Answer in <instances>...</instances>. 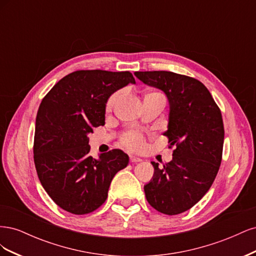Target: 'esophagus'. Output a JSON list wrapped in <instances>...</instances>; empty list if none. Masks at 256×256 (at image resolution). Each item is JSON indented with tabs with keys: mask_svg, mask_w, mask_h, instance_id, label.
I'll list each match as a JSON object with an SVG mask.
<instances>
[{
	"mask_svg": "<svg viewBox=\"0 0 256 256\" xmlns=\"http://www.w3.org/2000/svg\"><path fill=\"white\" fill-rule=\"evenodd\" d=\"M130 161L131 162H140V161H142V159L138 157H136V156H130Z\"/></svg>",
	"mask_w": 256,
	"mask_h": 256,
	"instance_id": "obj_1",
	"label": "esophagus"
}]
</instances>
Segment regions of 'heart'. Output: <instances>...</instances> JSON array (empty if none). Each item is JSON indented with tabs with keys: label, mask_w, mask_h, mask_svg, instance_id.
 <instances>
[{
	"label": "heart",
	"mask_w": 256,
	"mask_h": 256,
	"mask_svg": "<svg viewBox=\"0 0 256 256\" xmlns=\"http://www.w3.org/2000/svg\"><path fill=\"white\" fill-rule=\"evenodd\" d=\"M118 97V92H115L113 94L109 100H108L106 108L108 109H111V108L114 106L116 99ZM122 144L130 150H140L144 147V138L141 134L138 132H128L122 138Z\"/></svg>",
	"instance_id": "obj_1"
}]
</instances>
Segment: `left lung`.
I'll return each instance as SVG.
<instances>
[{
    "mask_svg": "<svg viewBox=\"0 0 256 256\" xmlns=\"http://www.w3.org/2000/svg\"><path fill=\"white\" fill-rule=\"evenodd\" d=\"M144 84L161 90L170 106L168 143L176 146L173 160L160 168L152 161L154 176L144 186L147 202L166 214L188 210L202 198L219 171L224 142L222 115L205 85L171 72H136Z\"/></svg>",
    "mask_w": 256,
    "mask_h": 256,
    "instance_id": "obj_1",
    "label": "left lung"
}]
</instances>
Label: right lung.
<instances>
[{
	"label": "right lung",
	"mask_w": 256,
	"mask_h": 256,
	"mask_svg": "<svg viewBox=\"0 0 256 256\" xmlns=\"http://www.w3.org/2000/svg\"><path fill=\"white\" fill-rule=\"evenodd\" d=\"M129 83V72L78 70L60 79L38 109L34 162L49 196L64 210L85 214L108 198L114 175L128 166L120 150L90 156L88 134L104 125L108 99Z\"/></svg>",
	"instance_id": "add662e5"
}]
</instances>
